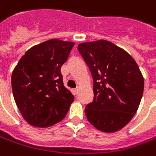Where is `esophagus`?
<instances>
[{"instance_id": "obj_1", "label": "esophagus", "mask_w": 156, "mask_h": 156, "mask_svg": "<svg viewBox=\"0 0 156 156\" xmlns=\"http://www.w3.org/2000/svg\"><path fill=\"white\" fill-rule=\"evenodd\" d=\"M78 92H79V89L78 88H76L73 90V93H74V95H78Z\"/></svg>"}]
</instances>
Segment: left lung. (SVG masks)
Listing matches in <instances>:
<instances>
[{
  "label": "left lung",
  "mask_w": 156,
  "mask_h": 156,
  "mask_svg": "<svg viewBox=\"0 0 156 156\" xmlns=\"http://www.w3.org/2000/svg\"><path fill=\"white\" fill-rule=\"evenodd\" d=\"M78 50L93 78L94 99L86 105L88 121L101 131L121 129L136 114L144 80L136 62L110 41L79 44Z\"/></svg>",
  "instance_id": "obj_1"
}]
</instances>
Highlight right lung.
<instances>
[{"mask_svg":"<svg viewBox=\"0 0 156 156\" xmlns=\"http://www.w3.org/2000/svg\"><path fill=\"white\" fill-rule=\"evenodd\" d=\"M73 46L60 40L45 41L26 51L14 68L11 78L14 101L31 125L50 127L67 114L74 97L64 86L60 68Z\"/></svg>","mask_w":156,"mask_h":156,"instance_id":"add662e5","label":"right lung"}]
</instances>
